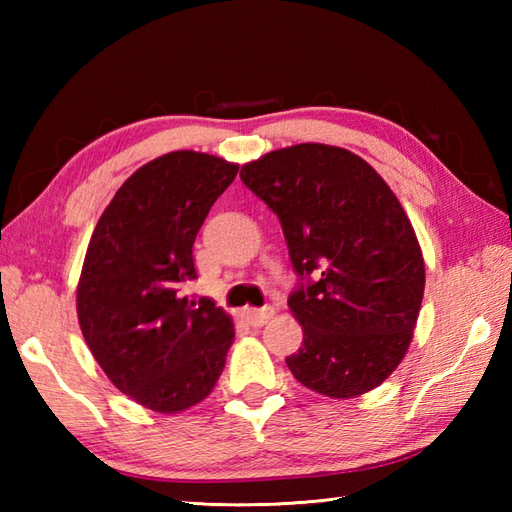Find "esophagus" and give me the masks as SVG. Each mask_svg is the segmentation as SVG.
I'll use <instances>...</instances> for the list:
<instances>
[{
	"label": "esophagus",
	"instance_id": "esophagus-1",
	"mask_svg": "<svg viewBox=\"0 0 512 512\" xmlns=\"http://www.w3.org/2000/svg\"><path fill=\"white\" fill-rule=\"evenodd\" d=\"M248 321L253 328H262L270 319L275 317V308H262V310H248Z\"/></svg>",
	"mask_w": 512,
	"mask_h": 512
}]
</instances>
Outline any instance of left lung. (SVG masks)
Returning a JSON list of instances; mask_svg holds the SVG:
<instances>
[{"instance_id": "8db88e82", "label": "left lung", "mask_w": 512, "mask_h": 512, "mask_svg": "<svg viewBox=\"0 0 512 512\" xmlns=\"http://www.w3.org/2000/svg\"><path fill=\"white\" fill-rule=\"evenodd\" d=\"M239 178L273 211L299 277L303 345L286 363L328 398L372 391L400 365L424 295V259L402 204L343 147L301 143L246 162Z\"/></svg>"}]
</instances>
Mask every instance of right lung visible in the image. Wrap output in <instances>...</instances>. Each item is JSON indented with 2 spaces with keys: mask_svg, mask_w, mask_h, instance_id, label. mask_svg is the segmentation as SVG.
Segmentation results:
<instances>
[{
  "mask_svg": "<svg viewBox=\"0 0 512 512\" xmlns=\"http://www.w3.org/2000/svg\"><path fill=\"white\" fill-rule=\"evenodd\" d=\"M239 165L171 151L136 169L96 222L76 286L83 339L116 389L158 413L211 394L233 319L211 299H189L193 242Z\"/></svg>",
  "mask_w": 512,
  "mask_h": 512,
  "instance_id": "add662e5",
  "label": "right lung"
}]
</instances>
